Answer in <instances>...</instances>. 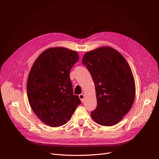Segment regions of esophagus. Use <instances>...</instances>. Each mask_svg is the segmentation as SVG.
<instances>
[{
	"label": "esophagus",
	"instance_id": "esophagus-1",
	"mask_svg": "<svg viewBox=\"0 0 159 159\" xmlns=\"http://www.w3.org/2000/svg\"><path fill=\"white\" fill-rule=\"evenodd\" d=\"M79 96V98H80V101H81L82 102H84V95L82 94H80Z\"/></svg>",
	"mask_w": 159,
	"mask_h": 159
}]
</instances>
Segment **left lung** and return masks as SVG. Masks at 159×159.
<instances>
[{"label": "left lung", "mask_w": 159, "mask_h": 159, "mask_svg": "<svg viewBox=\"0 0 159 159\" xmlns=\"http://www.w3.org/2000/svg\"><path fill=\"white\" fill-rule=\"evenodd\" d=\"M95 84L97 107L90 112L95 122L110 126L119 123L132 107L135 97L133 75L128 62L117 50L101 47L82 58Z\"/></svg>", "instance_id": "8db88e82"}]
</instances>
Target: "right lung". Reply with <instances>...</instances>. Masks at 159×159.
Here are the masks:
<instances>
[{
  "mask_svg": "<svg viewBox=\"0 0 159 159\" xmlns=\"http://www.w3.org/2000/svg\"><path fill=\"white\" fill-rule=\"evenodd\" d=\"M79 59L75 51L52 48L44 51L33 65L27 95L33 112L44 124L52 127L65 125L80 104L70 78L72 67Z\"/></svg>",
  "mask_w": 159,
  "mask_h": 159,
  "instance_id": "obj_1",
  "label": "right lung"
}]
</instances>
